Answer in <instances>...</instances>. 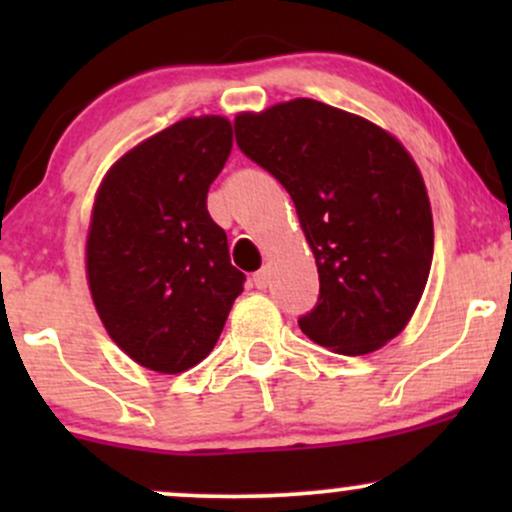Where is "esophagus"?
Here are the masks:
<instances>
[{
    "instance_id": "34e87169",
    "label": "esophagus",
    "mask_w": 512,
    "mask_h": 512,
    "mask_svg": "<svg viewBox=\"0 0 512 512\" xmlns=\"http://www.w3.org/2000/svg\"><path fill=\"white\" fill-rule=\"evenodd\" d=\"M252 281H255V286L260 291H264L269 286V269H260L255 276H252Z\"/></svg>"
}]
</instances>
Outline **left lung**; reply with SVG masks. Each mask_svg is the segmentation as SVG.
Wrapping results in <instances>:
<instances>
[{"instance_id":"1","label":"left lung","mask_w":512,"mask_h":512,"mask_svg":"<svg viewBox=\"0 0 512 512\" xmlns=\"http://www.w3.org/2000/svg\"><path fill=\"white\" fill-rule=\"evenodd\" d=\"M240 151L286 187L320 274L298 320L334 354L378 351L409 325L433 260L426 182L397 137L334 105L293 98L236 115Z\"/></svg>"}]
</instances>
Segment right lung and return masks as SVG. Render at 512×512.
I'll return each mask as SVG.
<instances>
[{"mask_svg":"<svg viewBox=\"0 0 512 512\" xmlns=\"http://www.w3.org/2000/svg\"><path fill=\"white\" fill-rule=\"evenodd\" d=\"M233 149L228 117H185L108 168L86 236V279L105 332L139 366L175 375L219 342L245 274L207 211Z\"/></svg>","mask_w":512,"mask_h":512,"instance_id":"right-lung-1","label":"right lung"}]
</instances>
